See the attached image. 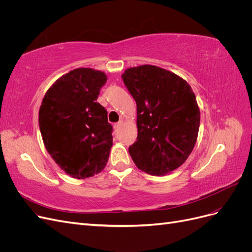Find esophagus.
Segmentation results:
<instances>
[{
    "instance_id": "esophagus-1",
    "label": "esophagus",
    "mask_w": 252,
    "mask_h": 252,
    "mask_svg": "<svg viewBox=\"0 0 252 252\" xmlns=\"http://www.w3.org/2000/svg\"><path fill=\"white\" fill-rule=\"evenodd\" d=\"M121 125H122V122H118V123H116L113 125V128H114V130H118V129L121 127Z\"/></svg>"
}]
</instances>
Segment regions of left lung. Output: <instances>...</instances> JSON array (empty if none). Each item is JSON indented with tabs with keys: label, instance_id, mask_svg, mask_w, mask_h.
I'll use <instances>...</instances> for the list:
<instances>
[{
	"label": "left lung",
	"instance_id": "obj_1",
	"mask_svg": "<svg viewBox=\"0 0 252 252\" xmlns=\"http://www.w3.org/2000/svg\"><path fill=\"white\" fill-rule=\"evenodd\" d=\"M138 113V138L129 155L139 169L164 175L184 163L194 147L200 110L188 83L152 65L128 68L122 75Z\"/></svg>",
	"mask_w": 252,
	"mask_h": 252
}]
</instances>
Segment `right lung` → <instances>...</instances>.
<instances>
[{"mask_svg":"<svg viewBox=\"0 0 252 252\" xmlns=\"http://www.w3.org/2000/svg\"><path fill=\"white\" fill-rule=\"evenodd\" d=\"M107 77L77 68L47 90L39 111V126L48 154L67 174L85 179L102 171L112 146L113 128L107 110L97 103Z\"/></svg>","mask_w":252,"mask_h":252,"instance_id":"right-lung-1","label":"right lung"}]
</instances>
